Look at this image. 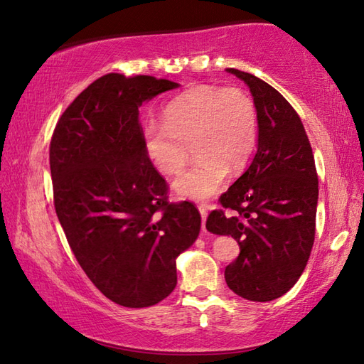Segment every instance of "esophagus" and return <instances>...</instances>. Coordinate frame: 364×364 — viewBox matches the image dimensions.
I'll return each instance as SVG.
<instances>
[{
  "instance_id": "esophagus-1",
  "label": "esophagus",
  "mask_w": 364,
  "mask_h": 364,
  "mask_svg": "<svg viewBox=\"0 0 364 364\" xmlns=\"http://www.w3.org/2000/svg\"><path fill=\"white\" fill-rule=\"evenodd\" d=\"M198 211H200V216H202V223H203V232L205 230V220H206V216H208V206L206 205H198Z\"/></svg>"
}]
</instances>
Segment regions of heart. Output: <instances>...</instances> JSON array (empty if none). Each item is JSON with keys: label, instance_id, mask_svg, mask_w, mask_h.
<instances>
[{"label": "heart", "instance_id": "1", "mask_svg": "<svg viewBox=\"0 0 364 364\" xmlns=\"http://www.w3.org/2000/svg\"><path fill=\"white\" fill-rule=\"evenodd\" d=\"M259 117L252 97L240 88L197 85L164 109V123L148 121L144 145L154 167L180 173L189 158L196 164L173 181L178 196L206 200L223 189L230 172L246 167L257 146Z\"/></svg>", "mask_w": 364, "mask_h": 364}]
</instances>
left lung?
Returning <instances> with one entry per match:
<instances>
[{
    "label": "left lung",
    "mask_w": 364,
    "mask_h": 364,
    "mask_svg": "<svg viewBox=\"0 0 364 364\" xmlns=\"http://www.w3.org/2000/svg\"><path fill=\"white\" fill-rule=\"evenodd\" d=\"M225 70L243 80L254 97L257 153L220 196L223 210L210 213L206 230L238 241L240 255L224 273L229 289L249 301H272L300 279L314 245V154L300 117L279 91L243 70Z\"/></svg>",
    "instance_id": "8db88e82"
}]
</instances>
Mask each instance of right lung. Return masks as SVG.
Returning <instances> with one entry per match:
<instances>
[{
  "instance_id": "1",
  "label": "right lung",
  "mask_w": 364,
  "mask_h": 364,
  "mask_svg": "<svg viewBox=\"0 0 364 364\" xmlns=\"http://www.w3.org/2000/svg\"><path fill=\"white\" fill-rule=\"evenodd\" d=\"M180 85L107 74L78 95L50 141L56 216L77 262L102 294L148 308L176 286V257L200 232L194 203H168L144 145L139 107Z\"/></svg>"
}]
</instances>
